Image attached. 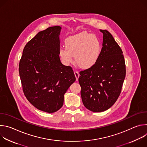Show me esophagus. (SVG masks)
Segmentation results:
<instances>
[{
    "mask_svg": "<svg viewBox=\"0 0 147 147\" xmlns=\"http://www.w3.org/2000/svg\"><path fill=\"white\" fill-rule=\"evenodd\" d=\"M74 73L75 77H76V80H77V81H78V77H79V76H80L79 73H78V71H74Z\"/></svg>",
    "mask_w": 147,
    "mask_h": 147,
    "instance_id": "esophagus-1",
    "label": "esophagus"
}]
</instances>
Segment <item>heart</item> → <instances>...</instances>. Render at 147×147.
I'll return each instance as SVG.
<instances>
[{
  "instance_id": "obj_1",
  "label": "heart",
  "mask_w": 147,
  "mask_h": 147,
  "mask_svg": "<svg viewBox=\"0 0 147 147\" xmlns=\"http://www.w3.org/2000/svg\"><path fill=\"white\" fill-rule=\"evenodd\" d=\"M65 48L59 51V55L65 64L73 62L82 69H88L97 62L101 52L100 42L94 35L82 32L70 36L65 40Z\"/></svg>"
}]
</instances>
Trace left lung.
<instances>
[{
  "mask_svg": "<svg viewBox=\"0 0 147 147\" xmlns=\"http://www.w3.org/2000/svg\"><path fill=\"white\" fill-rule=\"evenodd\" d=\"M103 33V43L99 57L90 69L81 71L78 81L84 107L94 112L109 109L119 98L125 76L123 52L112 34Z\"/></svg>",
  "mask_w": 147,
  "mask_h": 147,
  "instance_id": "1",
  "label": "left lung"
}]
</instances>
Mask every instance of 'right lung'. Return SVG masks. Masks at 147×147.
Masks as SVG:
<instances>
[{"instance_id": "obj_1", "label": "right lung", "mask_w": 147, "mask_h": 147, "mask_svg": "<svg viewBox=\"0 0 147 147\" xmlns=\"http://www.w3.org/2000/svg\"><path fill=\"white\" fill-rule=\"evenodd\" d=\"M61 28L39 32L25 46L19 63L26 97L36 109L49 113L62 107L65 94L76 81L72 68L60 60Z\"/></svg>"}]
</instances>
